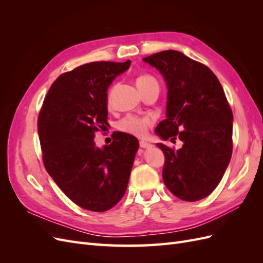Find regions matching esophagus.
<instances>
[{"label":"esophagus","instance_id":"1","mask_svg":"<svg viewBox=\"0 0 263 263\" xmlns=\"http://www.w3.org/2000/svg\"><path fill=\"white\" fill-rule=\"evenodd\" d=\"M139 146H140L141 148H149V147H151V146H153V145L149 144V142H147V141L140 140V141H139Z\"/></svg>","mask_w":263,"mask_h":263}]
</instances>
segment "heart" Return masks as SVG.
<instances>
[{
	"label": "heart",
	"instance_id": "b5f03b06",
	"mask_svg": "<svg viewBox=\"0 0 263 263\" xmlns=\"http://www.w3.org/2000/svg\"><path fill=\"white\" fill-rule=\"evenodd\" d=\"M151 82H157L156 79L150 76V74H142L138 77L137 79V85L142 86L146 85ZM110 99H112V94H109L108 97V102H110ZM153 124V119L150 117L144 116H135V115H128L125 118H123L121 123L118 125V128L121 129L124 133H127L129 135H133V136L136 137H145L147 135L149 126Z\"/></svg>",
	"mask_w": 263,
	"mask_h": 263
}]
</instances>
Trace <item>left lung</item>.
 I'll return each mask as SVG.
<instances>
[{
	"label": "left lung",
	"mask_w": 263,
	"mask_h": 263,
	"mask_svg": "<svg viewBox=\"0 0 263 263\" xmlns=\"http://www.w3.org/2000/svg\"><path fill=\"white\" fill-rule=\"evenodd\" d=\"M142 60L160 71L168 85L166 118L156 134L183 142L178 150L157 144L164 155V184L180 200H202L218 185L233 154V112L225 92L209 67L180 51Z\"/></svg>",
	"instance_id": "1"
}]
</instances>
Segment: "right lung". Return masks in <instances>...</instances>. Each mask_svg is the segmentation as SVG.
I'll return each mask as SVG.
<instances>
[{
	"label": "right lung",
	"instance_id": "right-lung-1",
	"mask_svg": "<svg viewBox=\"0 0 263 263\" xmlns=\"http://www.w3.org/2000/svg\"><path fill=\"white\" fill-rule=\"evenodd\" d=\"M125 62L95 61L55 79L38 115L44 165L60 190L80 208L112 209L128 185L138 140L113 133V142L97 147L95 133L107 123V89L129 68Z\"/></svg>",
	"mask_w": 263,
	"mask_h": 263
}]
</instances>
